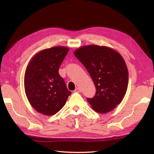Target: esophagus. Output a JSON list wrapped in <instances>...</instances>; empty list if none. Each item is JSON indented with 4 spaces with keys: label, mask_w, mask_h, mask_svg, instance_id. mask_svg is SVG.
I'll list each match as a JSON object with an SVG mask.
<instances>
[{
    "label": "esophagus",
    "mask_w": 154,
    "mask_h": 154,
    "mask_svg": "<svg viewBox=\"0 0 154 154\" xmlns=\"http://www.w3.org/2000/svg\"><path fill=\"white\" fill-rule=\"evenodd\" d=\"M74 92H81V89L80 88H76V89L74 91Z\"/></svg>",
    "instance_id": "34e87169"
}]
</instances>
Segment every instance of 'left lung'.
Wrapping results in <instances>:
<instances>
[{"mask_svg":"<svg viewBox=\"0 0 154 154\" xmlns=\"http://www.w3.org/2000/svg\"><path fill=\"white\" fill-rule=\"evenodd\" d=\"M74 54L96 86L94 97L87 98L93 110L101 114L112 110L122 101L128 87V69L122 55L113 49L97 45L83 46Z\"/></svg>","mask_w":154,"mask_h":154,"instance_id":"8db88e82","label":"left lung"}]
</instances>
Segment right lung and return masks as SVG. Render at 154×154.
<instances>
[{
  "label": "right lung",
  "instance_id": "obj_1",
  "mask_svg": "<svg viewBox=\"0 0 154 154\" xmlns=\"http://www.w3.org/2000/svg\"><path fill=\"white\" fill-rule=\"evenodd\" d=\"M69 50L64 46L44 49L27 65L24 75L26 94L31 105L40 114H57L71 94L58 73Z\"/></svg>",
  "mask_w": 154,
  "mask_h": 154
}]
</instances>
